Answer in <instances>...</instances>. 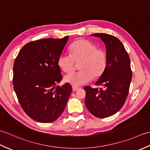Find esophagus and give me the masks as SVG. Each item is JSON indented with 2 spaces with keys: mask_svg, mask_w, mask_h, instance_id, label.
<instances>
[{
  "mask_svg": "<svg viewBox=\"0 0 150 150\" xmlns=\"http://www.w3.org/2000/svg\"><path fill=\"white\" fill-rule=\"evenodd\" d=\"M72 88H73V91H77V90H78L79 89V88H78V87H76V86H73L72 87Z\"/></svg>",
  "mask_w": 150,
  "mask_h": 150,
  "instance_id": "obj_1",
  "label": "esophagus"
}]
</instances>
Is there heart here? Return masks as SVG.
I'll list each match as a JSON object with an SVG mask.
<instances>
[{"instance_id": "heart-1", "label": "heart", "mask_w": 150, "mask_h": 150, "mask_svg": "<svg viewBox=\"0 0 150 150\" xmlns=\"http://www.w3.org/2000/svg\"><path fill=\"white\" fill-rule=\"evenodd\" d=\"M70 55L62 53L59 57L60 68L66 73L75 69V63H79L77 72L66 75L64 80L73 86H80L87 83L93 77H100L107 67V53L104 49L97 47L93 42L86 39L75 41L69 47Z\"/></svg>"}]
</instances>
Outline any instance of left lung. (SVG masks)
<instances>
[{"instance_id": "obj_1", "label": "left lung", "mask_w": 150, "mask_h": 150, "mask_svg": "<svg viewBox=\"0 0 150 150\" xmlns=\"http://www.w3.org/2000/svg\"><path fill=\"white\" fill-rule=\"evenodd\" d=\"M106 44L107 67L96 86L100 90L85 86V104L89 111L97 118L113 115L122 108L128 97L132 71L128 52L122 43L115 36L106 33H93Z\"/></svg>"}]
</instances>
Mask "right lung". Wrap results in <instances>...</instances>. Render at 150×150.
<instances>
[{
	"label": "right lung",
	"mask_w": 150,
	"mask_h": 150,
	"mask_svg": "<svg viewBox=\"0 0 150 150\" xmlns=\"http://www.w3.org/2000/svg\"><path fill=\"white\" fill-rule=\"evenodd\" d=\"M68 39L66 36L31 41L22 47L15 60L14 90L24 112L37 122L58 119L72 91L69 83L59 85L62 75L57 61Z\"/></svg>",
	"instance_id": "1"
}]
</instances>
